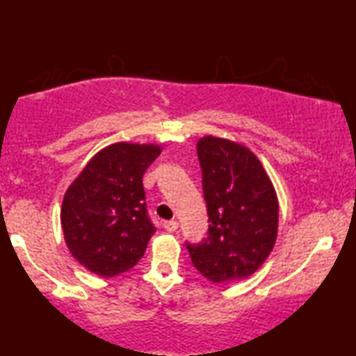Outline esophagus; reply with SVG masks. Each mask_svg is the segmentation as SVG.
Returning a JSON list of instances; mask_svg holds the SVG:
<instances>
[{
    "mask_svg": "<svg viewBox=\"0 0 356 356\" xmlns=\"http://www.w3.org/2000/svg\"><path fill=\"white\" fill-rule=\"evenodd\" d=\"M163 228H165V230H167V232L172 233V232H175V230H177V228H178V222L175 220V218H173V220L163 222Z\"/></svg>",
    "mask_w": 356,
    "mask_h": 356,
    "instance_id": "1",
    "label": "esophagus"
}]
</instances>
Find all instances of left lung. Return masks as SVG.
I'll use <instances>...</instances> for the list:
<instances>
[{"label":"left lung","mask_w":356,"mask_h":356,"mask_svg":"<svg viewBox=\"0 0 356 356\" xmlns=\"http://www.w3.org/2000/svg\"><path fill=\"white\" fill-rule=\"evenodd\" d=\"M209 235L186 245L196 269L213 284L246 279L270 254L279 201L269 175L246 145L204 136L197 140Z\"/></svg>","instance_id":"left-lung-1"}]
</instances>
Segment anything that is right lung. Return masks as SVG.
Returning <instances> with one entry per match:
<instances>
[{
	"instance_id": "obj_1",
	"label": "right lung",
	"mask_w": 356,
	"mask_h": 356,
	"mask_svg": "<svg viewBox=\"0 0 356 356\" xmlns=\"http://www.w3.org/2000/svg\"><path fill=\"white\" fill-rule=\"evenodd\" d=\"M157 144L115 143L92 157L63 197L61 227L72 257L102 277L129 270L155 227L147 217L143 175Z\"/></svg>"
}]
</instances>
